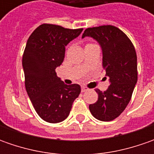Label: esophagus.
I'll return each instance as SVG.
<instances>
[{"label": "esophagus", "mask_w": 154, "mask_h": 154, "mask_svg": "<svg viewBox=\"0 0 154 154\" xmlns=\"http://www.w3.org/2000/svg\"><path fill=\"white\" fill-rule=\"evenodd\" d=\"M88 89L86 88V86H81V92H86V91H87Z\"/></svg>", "instance_id": "34e87169"}]
</instances>
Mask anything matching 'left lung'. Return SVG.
Returning a JSON list of instances; mask_svg holds the SVG:
<instances>
[{
	"label": "left lung",
	"instance_id": "8db88e82",
	"mask_svg": "<svg viewBox=\"0 0 154 154\" xmlns=\"http://www.w3.org/2000/svg\"><path fill=\"white\" fill-rule=\"evenodd\" d=\"M86 37L96 40L100 46L102 65L110 83L105 92L96 90L98 101L90 104L89 109L98 120L112 121L127 107L136 85V52L129 38L113 26L87 28L82 38Z\"/></svg>",
	"mask_w": 154,
	"mask_h": 154
}]
</instances>
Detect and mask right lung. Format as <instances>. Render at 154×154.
<instances>
[{
	"instance_id": "1",
	"label": "right lung",
	"mask_w": 154,
	"mask_h": 154,
	"mask_svg": "<svg viewBox=\"0 0 154 154\" xmlns=\"http://www.w3.org/2000/svg\"><path fill=\"white\" fill-rule=\"evenodd\" d=\"M82 31L44 24L27 40L22 59L26 89L37 113L48 122L65 120L80 95V85H66L57 76L56 68L63 62L65 47Z\"/></svg>"
}]
</instances>
